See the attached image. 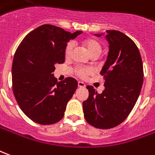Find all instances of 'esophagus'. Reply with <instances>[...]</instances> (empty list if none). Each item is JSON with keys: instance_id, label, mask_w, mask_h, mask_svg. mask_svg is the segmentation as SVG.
I'll list each match as a JSON object with an SVG mask.
<instances>
[{"instance_id": "esophagus-1", "label": "esophagus", "mask_w": 155, "mask_h": 155, "mask_svg": "<svg viewBox=\"0 0 155 155\" xmlns=\"http://www.w3.org/2000/svg\"><path fill=\"white\" fill-rule=\"evenodd\" d=\"M78 87H85V83L83 82H78Z\"/></svg>"}]
</instances>
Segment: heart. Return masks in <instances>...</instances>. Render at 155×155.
I'll list each match as a JSON object with an SVG mask.
<instances>
[{
  "instance_id": "b5f03b06",
  "label": "heart",
  "mask_w": 155,
  "mask_h": 155,
  "mask_svg": "<svg viewBox=\"0 0 155 155\" xmlns=\"http://www.w3.org/2000/svg\"><path fill=\"white\" fill-rule=\"evenodd\" d=\"M83 44L86 47L87 50L88 51L89 54L92 56L93 54H100L102 51V48L99 42L96 41L95 39H92V38H87L83 41ZM72 42H69L68 44L67 45L65 49V55L66 57H69L72 54ZM93 70L90 68H78L76 69V73L77 75L79 76L81 78H85L87 75H89L91 73H93Z\"/></svg>"
}]
</instances>
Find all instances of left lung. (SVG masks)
<instances>
[{
    "mask_svg": "<svg viewBox=\"0 0 155 155\" xmlns=\"http://www.w3.org/2000/svg\"><path fill=\"white\" fill-rule=\"evenodd\" d=\"M105 37L108 52L100 72L105 88L97 93L93 87L87 86L89 96L83 102L86 121L102 129L124 121L138 100L143 81L142 58L135 43L118 31H107Z\"/></svg>",
    "mask_w": 155,
    "mask_h": 155,
    "instance_id": "left-lung-1",
    "label": "left lung"
}]
</instances>
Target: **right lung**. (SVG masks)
Segmentation results:
<instances>
[{
    "mask_svg": "<svg viewBox=\"0 0 155 155\" xmlns=\"http://www.w3.org/2000/svg\"><path fill=\"white\" fill-rule=\"evenodd\" d=\"M82 33L45 24L27 34L16 49L12 69L13 93L21 109L35 123L52 124L63 118L78 82L73 78L58 82L53 72L56 64L65 61L68 42Z\"/></svg>",
    "mask_w": 155,
    "mask_h": 155,
    "instance_id": "1",
    "label": "right lung"
}]
</instances>
